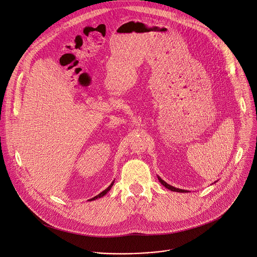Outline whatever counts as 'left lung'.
<instances>
[{
	"instance_id": "left-lung-1",
	"label": "left lung",
	"mask_w": 257,
	"mask_h": 257,
	"mask_svg": "<svg viewBox=\"0 0 257 257\" xmlns=\"http://www.w3.org/2000/svg\"><path fill=\"white\" fill-rule=\"evenodd\" d=\"M158 179H159V181L166 187V188H168V189H170V190H172V191H177V192H187V190H184V189H179V188H176V187H174V186H171L170 184H168V183H166L164 180H162L159 176H158Z\"/></svg>"
}]
</instances>
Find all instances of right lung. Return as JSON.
<instances>
[{
    "mask_svg": "<svg viewBox=\"0 0 257 257\" xmlns=\"http://www.w3.org/2000/svg\"><path fill=\"white\" fill-rule=\"evenodd\" d=\"M113 183H114V181H112V183L105 189V190H103V191H102V192H100L98 195H96V196H94L93 198H91V200H94V199H97V198H99V197H102V196H103V195H105L110 189H111V187H112V185H113Z\"/></svg>",
    "mask_w": 257,
    "mask_h": 257,
    "instance_id": "1",
    "label": "right lung"
}]
</instances>
